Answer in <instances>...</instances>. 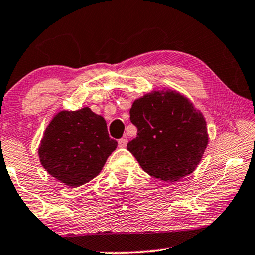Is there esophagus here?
I'll use <instances>...</instances> for the list:
<instances>
[{"instance_id":"esophagus-1","label":"esophagus","mask_w":255,"mask_h":255,"mask_svg":"<svg viewBox=\"0 0 255 255\" xmlns=\"http://www.w3.org/2000/svg\"><path fill=\"white\" fill-rule=\"evenodd\" d=\"M127 145H128V139L127 138H122V139H120V140H118V146H120V147L124 148V147H127Z\"/></svg>"}]
</instances>
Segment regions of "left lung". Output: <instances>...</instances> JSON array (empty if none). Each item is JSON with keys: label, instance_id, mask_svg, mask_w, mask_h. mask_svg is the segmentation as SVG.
<instances>
[{"label": "left lung", "instance_id": "8db88e82", "mask_svg": "<svg viewBox=\"0 0 255 255\" xmlns=\"http://www.w3.org/2000/svg\"><path fill=\"white\" fill-rule=\"evenodd\" d=\"M137 137L128 144L144 172L175 182L196 169L207 148L205 118L189 99L175 90H153L130 109Z\"/></svg>", "mask_w": 255, "mask_h": 255}]
</instances>
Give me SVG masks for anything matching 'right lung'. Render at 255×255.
<instances>
[{
	"instance_id": "right-lung-1",
	"label": "right lung",
	"mask_w": 255,
	"mask_h": 255,
	"mask_svg": "<svg viewBox=\"0 0 255 255\" xmlns=\"http://www.w3.org/2000/svg\"><path fill=\"white\" fill-rule=\"evenodd\" d=\"M116 147L117 141L109 138L106 120L85 107L59 111L52 118L38 155L50 175L76 188L99 175Z\"/></svg>"
}]
</instances>
